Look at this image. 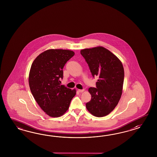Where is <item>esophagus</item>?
<instances>
[{
  "mask_svg": "<svg viewBox=\"0 0 157 157\" xmlns=\"http://www.w3.org/2000/svg\"><path fill=\"white\" fill-rule=\"evenodd\" d=\"M84 89H82V90H81V89H78V92H79V93H82V92H83L84 91Z\"/></svg>",
  "mask_w": 157,
  "mask_h": 157,
  "instance_id": "1",
  "label": "esophagus"
}]
</instances>
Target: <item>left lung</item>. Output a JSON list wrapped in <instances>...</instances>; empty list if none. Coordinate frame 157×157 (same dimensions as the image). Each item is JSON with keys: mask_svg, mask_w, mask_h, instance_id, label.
Returning a JSON list of instances; mask_svg holds the SVG:
<instances>
[{"mask_svg": "<svg viewBox=\"0 0 157 157\" xmlns=\"http://www.w3.org/2000/svg\"><path fill=\"white\" fill-rule=\"evenodd\" d=\"M81 54L92 76H98L96 88L89 89L91 100L86 103V108L94 116L104 117L114 109L122 94L124 78L122 63L102 47L82 49Z\"/></svg>", "mask_w": 157, "mask_h": 157, "instance_id": "obj_1", "label": "left lung"}]
</instances>
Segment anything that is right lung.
Listing matches in <instances>:
<instances>
[{"instance_id":"obj_1","label":"right lung","mask_w":157,"mask_h":157,"mask_svg":"<svg viewBox=\"0 0 157 157\" xmlns=\"http://www.w3.org/2000/svg\"><path fill=\"white\" fill-rule=\"evenodd\" d=\"M75 53L66 49H48L34 60L29 75L32 94L46 114L58 117L69 108L71 101L76 94L60 85L63 78V68Z\"/></svg>"}]
</instances>
